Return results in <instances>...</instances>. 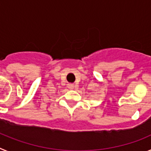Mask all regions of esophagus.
Returning a JSON list of instances; mask_svg holds the SVG:
<instances>
[{
  "label": "esophagus",
  "mask_w": 151,
  "mask_h": 151,
  "mask_svg": "<svg viewBox=\"0 0 151 151\" xmlns=\"http://www.w3.org/2000/svg\"><path fill=\"white\" fill-rule=\"evenodd\" d=\"M68 88L69 89H73L74 88V85L73 84H68Z\"/></svg>",
  "instance_id": "34e87169"
}]
</instances>
